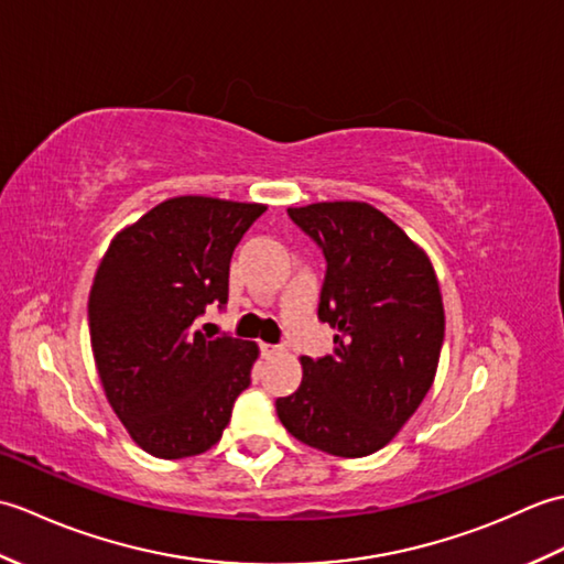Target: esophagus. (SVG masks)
Here are the masks:
<instances>
[{
    "instance_id": "esophagus-1",
    "label": "esophagus",
    "mask_w": 564,
    "mask_h": 564,
    "mask_svg": "<svg viewBox=\"0 0 564 564\" xmlns=\"http://www.w3.org/2000/svg\"><path fill=\"white\" fill-rule=\"evenodd\" d=\"M281 351H283V346H279V344H261V356H267V358L279 356Z\"/></svg>"
}]
</instances>
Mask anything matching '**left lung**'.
<instances>
[{"mask_svg":"<svg viewBox=\"0 0 564 564\" xmlns=\"http://www.w3.org/2000/svg\"><path fill=\"white\" fill-rule=\"evenodd\" d=\"M327 261L322 322L334 354L303 356V382L275 400L297 441L339 458L380 451L434 386L443 346V301L426 251L386 213L361 200L289 208Z\"/></svg>","mask_w":564,"mask_h":564,"instance_id":"obj_1","label":"left lung"}]
</instances>
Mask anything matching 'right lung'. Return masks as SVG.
Segmentation results:
<instances>
[{"label": "right lung", "mask_w": 564, "mask_h": 564, "mask_svg": "<svg viewBox=\"0 0 564 564\" xmlns=\"http://www.w3.org/2000/svg\"><path fill=\"white\" fill-rule=\"evenodd\" d=\"M261 203L162 200L113 237L89 293L106 400L142 451L176 460L220 441L259 356L254 341L191 329L227 303L230 259Z\"/></svg>", "instance_id": "obj_1"}]
</instances>
